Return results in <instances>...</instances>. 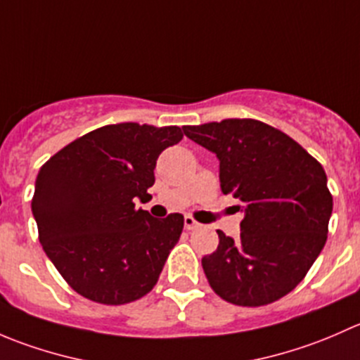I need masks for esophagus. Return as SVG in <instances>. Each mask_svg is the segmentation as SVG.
Returning a JSON list of instances; mask_svg holds the SVG:
<instances>
[{"label": "esophagus", "mask_w": 360, "mask_h": 360, "mask_svg": "<svg viewBox=\"0 0 360 360\" xmlns=\"http://www.w3.org/2000/svg\"><path fill=\"white\" fill-rule=\"evenodd\" d=\"M198 226H200V224H198L197 221H195L193 217H191V216H186V217H184V228H186L188 231H190V230H197Z\"/></svg>", "instance_id": "esophagus-1"}]
</instances>
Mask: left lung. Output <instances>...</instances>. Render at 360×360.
I'll return each instance as SVG.
<instances>
[{
  "mask_svg": "<svg viewBox=\"0 0 360 360\" xmlns=\"http://www.w3.org/2000/svg\"><path fill=\"white\" fill-rule=\"evenodd\" d=\"M184 134L219 158L224 195L244 210L240 238L223 231L202 257L212 291L238 307H263L291 292L328 240L333 195L324 169L275 127L228 118L183 127Z\"/></svg>",
  "mask_w": 360,
  "mask_h": 360,
  "instance_id": "8db88e82",
  "label": "left lung"
}]
</instances>
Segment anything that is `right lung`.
I'll return each mask as SVG.
<instances>
[{"mask_svg": "<svg viewBox=\"0 0 360 360\" xmlns=\"http://www.w3.org/2000/svg\"><path fill=\"white\" fill-rule=\"evenodd\" d=\"M181 139L176 125H104L41 165L31 202L39 242L83 297L125 304L158 282L184 217L155 219L136 200H150L158 155Z\"/></svg>", "mask_w": 360, "mask_h": 360, "instance_id": "add662e5", "label": "right lung"}]
</instances>
